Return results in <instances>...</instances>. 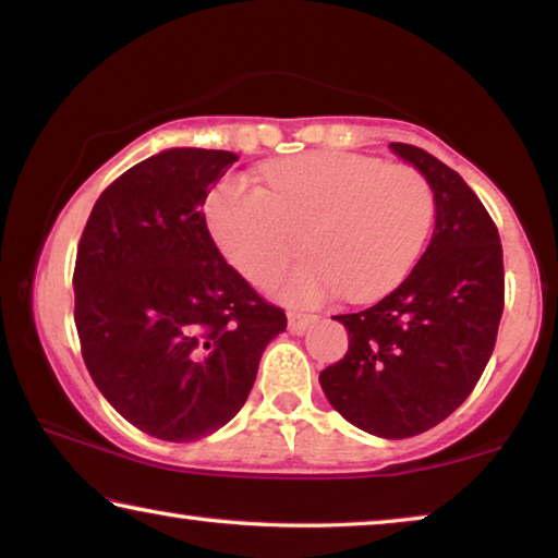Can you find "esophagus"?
Masks as SVG:
<instances>
[{"instance_id": "esophagus-1", "label": "esophagus", "mask_w": 558, "mask_h": 558, "mask_svg": "<svg viewBox=\"0 0 558 558\" xmlns=\"http://www.w3.org/2000/svg\"><path fill=\"white\" fill-rule=\"evenodd\" d=\"M317 317L315 315H305V313H290L288 315V329L292 335H302L310 325H315Z\"/></svg>"}]
</instances>
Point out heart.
Here are the masks:
<instances>
[{
    "label": "heart",
    "instance_id": "b5f03b06",
    "mask_svg": "<svg viewBox=\"0 0 558 558\" xmlns=\"http://www.w3.org/2000/svg\"><path fill=\"white\" fill-rule=\"evenodd\" d=\"M266 189L226 177L206 202L209 229L226 260L266 282L300 256H317L272 280L295 305L335 290L372 300L393 290L418 263L436 221V192L409 165L349 153H313L263 167Z\"/></svg>",
    "mask_w": 558,
    "mask_h": 558
}]
</instances>
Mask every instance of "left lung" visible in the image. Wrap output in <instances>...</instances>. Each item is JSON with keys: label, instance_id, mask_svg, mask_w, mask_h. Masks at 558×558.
<instances>
[{"label": "left lung", "instance_id": "8db88e82", "mask_svg": "<svg viewBox=\"0 0 558 558\" xmlns=\"http://www.w3.org/2000/svg\"><path fill=\"white\" fill-rule=\"evenodd\" d=\"M391 149L433 184L436 231L399 288L335 317L349 349L319 384L352 426L399 440L438 426L475 389L497 342L505 266L493 216L456 169L421 147Z\"/></svg>", "mask_w": 558, "mask_h": 558}]
</instances>
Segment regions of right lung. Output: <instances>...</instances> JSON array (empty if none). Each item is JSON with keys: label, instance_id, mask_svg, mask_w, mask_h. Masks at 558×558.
Masks as SVG:
<instances>
[{"label": "right lung", "instance_id": "right-lung-1", "mask_svg": "<svg viewBox=\"0 0 558 558\" xmlns=\"http://www.w3.org/2000/svg\"><path fill=\"white\" fill-rule=\"evenodd\" d=\"M235 159L177 147L130 167L98 196L75 253L83 362L112 409L159 440H199L229 423L288 325L206 226L202 206Z\"/></svg>", "mask_w": 558, "mask_h": 558}]
</instances>
